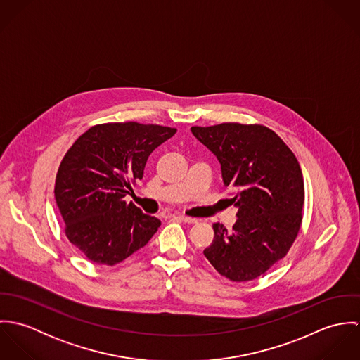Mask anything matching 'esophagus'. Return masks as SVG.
<instances>
[{"label": "esophagus", "mask_w": 360, "mask_h": 360, "mask_svg": "<svg viewBox=\"0 0 360 360\" xmlns=\"http://www.w3.org/2000/svg\"><path fill=\"white\" fill-rule=\"evenodd\" d=\"M176 219H179L180 221H184V223H197V219H194V217H188V216H183V214H180V216H176Z\"/></svg>", "instance_id": "esophagus-1"}]
</instances>
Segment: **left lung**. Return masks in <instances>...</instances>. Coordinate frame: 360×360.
<instances>
[{
	"mask_svg": "<svg viewBox=\"0 0 360 360\" xmlns=\"http://www.w3.org/2000/svg\"><path fill=\"white\" fill-rule=\"evenodd\" d=\"M214 155L224 187L238 209L233 230L214 223L204 255L231 281H250L287 255L302 223L301 166L285 143L262 124L221 123L191 127Z\"/></svg>",
	"mask_w": 360,
	"mask_h": 360,
	"instance_id": "1",
	"label": "left lung"
}]
</instances>
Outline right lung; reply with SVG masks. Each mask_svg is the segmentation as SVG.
I'll return each mask as SVG.
<instances>
[{"mask_svg": "<svg viewBox=\"0 0 360 360\" xmlns=\"http://www.w3.org/2000/svg\"><path fill=\"white\" fill-rule=\"evenodd\" d=\"M174 133L158 124L103 123L82 134L63 156L55 201L68 240L87 259L113 266L158 231L159 219L123 198L143 179L148 156Z\"/></svg>", "mask_w": 360, "mask_h": 360, "instance_id": "add662e5", "label": "right lung"}]
</instances>
